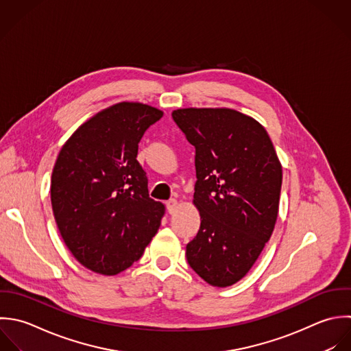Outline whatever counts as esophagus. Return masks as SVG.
I'll return each instance as SVG.
<instances>
[{
    "instance_id": "1",
    "label": "esophagus",
    "mask_w": 351,
    "mask_h": 351,
    "mask_svg": "<svg viewBox=\"0 0 351 351\" xmlns=\"http://www.w3.org/2000/svg\"><path fill=\"white\" fill-rule=\"evenodd\" d=\"M178 205H179V202H178V199H169L168 202H167V209H168V212L171 213V215H173L176 210H178Z\"/></svg>"
}]
</instances>
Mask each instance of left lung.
<instances>
[{
    "instance_id": "8db88e82",
    "label": "left lung",
    "mask_w": 351,
    "mask_h": 351,
    "mask_svg": "<svg viewBox=\"0 0 351 351\" xmlns=\"http://www.w3.org/2000/svg\"><path fill=\"white\" fill-rule=\"evenodd\" d=\"M172 117L195 146L193 204L201 216L187 245L190 267L213 287L252 269L269 241L282 189V164L261 123L231 108H180Z\"/></svg>"
}]
</instances>
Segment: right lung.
Wrapping results in <instances>:
<instances>
[{
    "mask_svg": "<svg viewBox=\"0 0 351 351\" xmlns=\"http://www.w3.org/2000/svg\"><path fill=\"white\" fill-rule=\"evenodd\" d=\"M162 114L147 104L117 102L86 120L57 156L50 183L56 224L72 256L95 274L130 268L158 231L165 205L149 197L136 154Z\"/></svg>",
    "mask_w": 351,
    "mask_h": 351,
    "instance_id": "1",
    "label": "right lung"
}]
</instances>
